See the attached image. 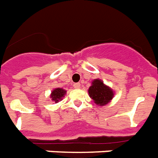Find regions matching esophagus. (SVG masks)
I'll list each match as a JSON object with an SVG mask.
<instances>
[{"label":"esophagus","mask_w":158,"mask_h":158,"mask_svg":"<svg viewBox=\"0 0 158 158\" xmlns=\"http://www.w3.org/2000/svg\"><path fill=\"white\" fill-rule=\"evenodd\" d=\"M80 86H81L80 83H76V84H74V85H73V87H74L75 89H79L80 88Z\"/></svg>","instance_id":"1"}]
</instances>
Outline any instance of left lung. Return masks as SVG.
I'll use <instances>...</instances> for the list:
<instances>
[{
  "label": "left lung",
  "mask_w": 158,
  "mask_h": 158,
  "mask_svg": "<svg viewBox=\"0 0 158 158\" xmlns=\"http://www.w3.org/2000/svg\"><path fill=\"white\" fill-rule=\"evenodd\" d=\"M89 95L94 102L100 106H104L110 102L115 95V92L108 85L104 84L100 79H94L88 89Z\"/></svg>",
  "instance_id": "left-lung-1"
}]
</instances>
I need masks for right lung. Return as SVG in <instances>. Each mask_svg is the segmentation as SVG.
<instances>
[{
	"label": "right lung",
	"instance_id": "add662e5",
	"mask_svg": "<svg viewBox=\"0 0 158 158\" xmlns=\"http://www.w3.org/2000/svg\"><path fill=\"white\" fill-rule=\"evenodd\" d=\"M67 91L62 88H56L51 92L50 94V99L54 101L55 103H58V101H61L63 100V98L65 96Z\"/></svg>",
	"mask_w": 158,
	"mask_h": 158
}]
</instances>
